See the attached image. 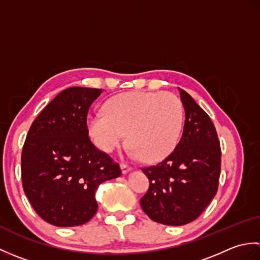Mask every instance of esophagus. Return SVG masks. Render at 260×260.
I'll list each match as a JSON object with an SVG mask.
<instances>
[{
    "label": "esophagus",
    "mask_w": 260,
    "mask_h": 260,
    "mask_svg": "<svg viewBox=\"0 0 260 260\" xmlns=\"http://www.w3.org/2000/svg\"><path fill=\"white\" fill-rule=\"evenodd\" d=\"M120 169H121V172H123V174L128 173L129 171H132V168L126 164H120Z\"/></svg>",
    "instance_id": "1"
}]
</instances>
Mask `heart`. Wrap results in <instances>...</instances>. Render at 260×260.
Masks as SVG:
<instances>
[{"label": "heart", "instance_id": "b5f03b06", "mask_svg": "<svg viewBox=\"0 0 260 260\" xmlns=\"http://www.w3.org/2000/svg\"><path fill=\"white\" fill-rule=\"evenodd\" d=\"M182 127V104L169 92L120 93L107 102L106 114H91L87 119L88 133L99 150L113 152L127 132V154L147 162L161 161L174 150Z\"/></svg>", "mask_w": 260, "mask_h": 260}]
</instances>
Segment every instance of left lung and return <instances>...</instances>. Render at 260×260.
Listing matches in <instances>:
<instances>
[{
	"label": "left lung",
	"instance_id": "obj_1",
	"mask_svg": "<svg viewBox=\"0 0 260 260\" xmlns=\"http://www.w3.org/2000/svg\"><path fill=\"white\" fill-rule=\"evenodd\" d=\"M184 108L183 133L170 155L142 169L150 181L141 207L153 221L183 225L196 220L218 190L221 150L208 114L179 88Z\"/></svg>",
	"mask_w": 260,
	"mask_h": 260
}]
</instances>
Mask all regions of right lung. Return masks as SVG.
Masks as SVG:
<instances>
[{
	"label": "right lung",
	"mask_w": 260,
	"mask_h": 260,
	"mask_svg": "<svg viewBox=\"0 0 260 260\" xmlns=\"http://www.w3.org/2000/svg\"><path fill=\"white\" fill-rule=\"evenodd\" d=\"M103 89L71 87L33 121L21 157L22 184L36 212L57 227H76L95 215L96 191L118 178L119 165L88 137L87 115Z\"/></svg>",
	"instance_id": "obj_1"
}]
</instances>
